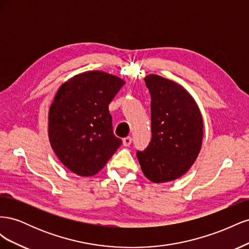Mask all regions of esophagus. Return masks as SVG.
I'll return each instance as SVG.
<instances>
[{
    "label": "esophagus",
    "mask_w": 249,
    "mask_h": 249,
    "mask_svg": "<svg viewBox=\"0 0 249 249\" xmlns=\"http://www.w3.org/2000/svg\"><path fill=\"white\" fill-rule=\"evenodd\" d=\"M131 143H132V138H131V137H125V138H124L123 144H124V146H130Z\"/></svg>",
    "instance_id": "obj_1"
}]
</instances>
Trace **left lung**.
I'll list each match as a JSON object with an SVG mask.
<instances>
[{
	"label": "left lung",
	"instance_id": "left-lung-1",
	"mask_svg": "<svg viewBox=\"0 0 249 249\" xmlns=\"http://www.w3.org/2000/svg\"><path fill=\"white\" fill-rule=\"evenodd\" d=\"M149 90L152 140L137 158L144 176L165 183L184 176L199 154L202 118L193 97L173 81L158 74L144 78Z\"/></svg>",
	"mask_w": 249,
	"mask_h": 249
}]
</instances>
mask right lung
<instances>
[{"label":"right lung","instance_id":"1","mask_svg":"<svg viewBox=\"0 0 249 249\" xmlns=\"http://www.w3.org/2000/svg\"><path fill=\"white\" fill-rule=\"evenodd\" d=\"M124 84L118 77L92 71L58 89L49 112V139L58 159L76 175H95L123 143L113 133L109 104Z\"/></svg>","mask_w":249,"mask_h":249}]
</instances>
